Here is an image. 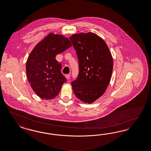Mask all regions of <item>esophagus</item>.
<instances>
[{
  "label": "esophagus",
  "mask_w": 151,
  "mask_h": 151,
  "mask_svg": "<svg viewBox=\"0 0 151 151\" xmlns=\"http://www.w3.org/2000/svg\"><path fill=\"white\" fill-rule=\"evenodd\" d=\"M65 77H66V78H67L68 80H69L70 78V75L69 74H67V75H65Z\"/></svg>",
  "instance_id": "obj_1"
}]
</instances>
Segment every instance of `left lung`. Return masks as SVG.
<instances>
[{"instance_id":"left-lung-1","label":"left lung","mask_w":151,"mask_h":151,"mask_svg":"<svg viewBox=\"0 0 151 151\" xmlns=\"http://www.w3.org/2000/svg\"><path fill=\"white\" fill-rule=\"evenodd\" d=\"M70 39L79 64L78 77L72 82L73 91L81 101L91 104L103 95L109 83L113 57L105 42L95 33L73 34Z\"/></svg>"}]
</instances>
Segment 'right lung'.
Wrapping results in <instances>:
<instances>
[{"instance_id": "1", "label": "right lung", "mask_w": 151, "mask_h": 151, "mask_svg": "<svg viewBox=\"0 0 151 151\" xmlns=\"http://www.w3.org/2000/svg\"><path fill=\"white\" fill-rule=\"evenodd\" d=\"M71 45L68 38L50 33L29 54L26 63L27 79L33 90L41 99L55 98L67 81L61 71L62 65L56 56Z\"/></svg>"}]
</instances>
